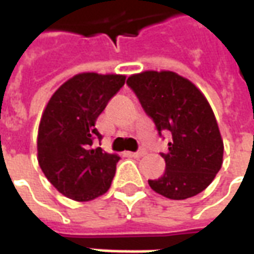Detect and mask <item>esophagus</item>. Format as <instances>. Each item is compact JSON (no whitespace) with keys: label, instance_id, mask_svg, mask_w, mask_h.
Segmentation results:
<instances>
[{"label":"esophagus","instance_id":"34e87169","mask_svg":"<svg viewBox=\"0 0 254 254\" xmlns=\"http://www.w3.org/2000/svg\"><path fill=\"white\" fill-rule=\"evenodd\" d=\"M129 155L133 156V158H140V156H144V155H145V151H144V149H138L136 152H129Z\"/></svg>","mask_w":254,"mask_h":254}]
</instances>
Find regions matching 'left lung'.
Wrapping results in <instances>:
<instances>
[{"mask_svg":"<svg viewBox=\"0 0 254 254\" xmlns=\"http://www.w3.org/2000/svg\"><path fill=\"white\" fill-rule=\"evenodd\" d=\"M127 84L160 137L162 132L171 133L169 151L160 154L165 174L148 180L151 189L171 200L198 194L223 163V140L205 96L188 78L170 70L132 74Z\"/></svg>","mask_w":254,"mask_h":254,"instance_id":"1","label":"left lung"}]
</instances>
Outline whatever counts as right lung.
<instances>
[{"instance_id":"1","label":"right lung","mask_w":254,"mask_h":254,"mask_svg":"<svg viewBox=\"0 0 254 254\" xmlns=\"http://www.w3.org/2000/svg\"><path fill=\"white\" fill-rule=\"evenodd\" d=\"M124 84L122 74L80 73L49 100L38 130V162L64 196L89 201L109 190L120 156L92 148L102 140L95 122Z\"/></svg>"}]
</instances>
